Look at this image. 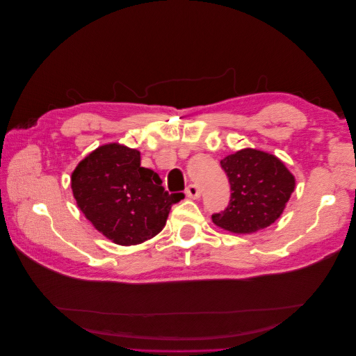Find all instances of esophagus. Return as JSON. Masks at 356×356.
Masks as SVG:
<instances>
[{
    "mask_svg": "<svg viewBox=\"0 0 356 356\" xmlns=\"http://www.w3.org/2000/svg\"><path fill=\"white\" fill-rule=\"evenodd\" d=\"M186 196L190 197V199H199L200 197V190L196 184H190L187 188H186Z\"/></svg>",
    "mask_w": 356,
    "mask_h": 356,
    "instance_id": "esophagus-1",
    "label": "esophagus"
}]
</instances>
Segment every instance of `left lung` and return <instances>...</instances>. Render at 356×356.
<instances>
[{"instance_id":"1","label":"left lung","mask_w":356,"mask_h":356,"mask_svg":"<svg viewBox=\"0 0 356 356\" xmlns=\"http://www.w3.org/2000/svg\"><path fill=\"white\" fill-rule=\"evenodd\" d=\"M230 182V202L213 213L218 227L239 234L255 233L281 217L296 187V178L276 156L243 148L221 160Z\"/></svg>"}]
</instances>
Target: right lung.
Listing matches in <instances>:
<instances>
[{
  "mask_svg": "<svg viewBox=\"0 0 356 356\" xmlns=\"http://www.w3.org/2000/svg\"><path fill=\"white\" fill-rule=\"evenodd\" d=\"M71 188L93 227L123 246L154 238L172 204L184 199L182 193L169 195L156 172L141 166L138 149L117 143L86 156L72 172Z\"/></svg>",
  "mask_w": 356,
  "mask_h": 356,
  "instance_id": "right-lung-1",
  "label": "right lung"
}]
</instances>
